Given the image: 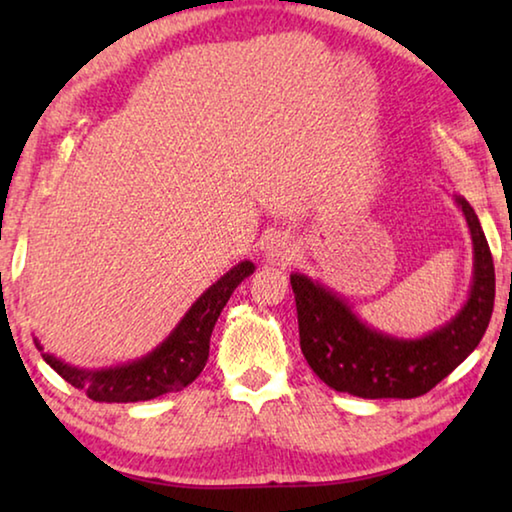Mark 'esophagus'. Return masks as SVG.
Segmentation results:
<instances>
[{
  "instance_id": "34e87169",
  "label": "esophagus",
  "mask_w": 512,
  "mask_h": 512,
  "mask_svg": "<svg viewBox=\"0 0 512 512\" xmlns=\"http://www.w3.org/2000/svg\"><path fill=\"white\" fill-rule=\"evenodd\" d=\"M296 253H298V248H296V244H293L289 237L275 235L266 244V259H268V264H273V266H287V264H291L293 259H296Z\"/></svg>"
}]
</instances>
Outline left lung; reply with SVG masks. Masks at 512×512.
<instances>
[{
	"instance_id": "1",
	"label": "left lung",
	"mask_w": 512,
	"mask_h": 512,
	"mask_svg": "<svg viewBox=\"0 0 512 512\" xmlns=\"http://www.w3.org/2000/svg\"><path fill=\"white\" fill-rule=\"evenodd\" d=\"M456 203L465 214L474 246L470 298L449 323L422 339H397L377 332L334 291L307 275H291L300 350L329 388L363 400H411L429 393L479 345L495 307V264L472 205L463 196H456Z\"/></svg>"
}]
</instances>
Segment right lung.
I'll return each instance as SVG.
<instances>
[{
	"instance_id": "1",
	"label": "right lung",
	"mask_w": 512,
	"mask_h": 512,
	"mask_svg": "<svg viewBox=\"0 0 512 512\" xmlns=\"http://www.w3.org/2000/svg\"><path fill=\"white\" fill-rule=\"evenodd\" d=\"M253 271V262H241L235 268H230L221 280H216L189 307L183 320L158 348L142 359L124 363V366L101 370L76 368L56 359L54 354L42 352L38 339L33 341H36V348L42 352V359L67 384L81 388L94 402H144L164 393L183 391L205 368V361L210 357L212 329L216 325V318L221 316L225 302L230 300L232 291Z\"/></svg>"
}]
</instances>
